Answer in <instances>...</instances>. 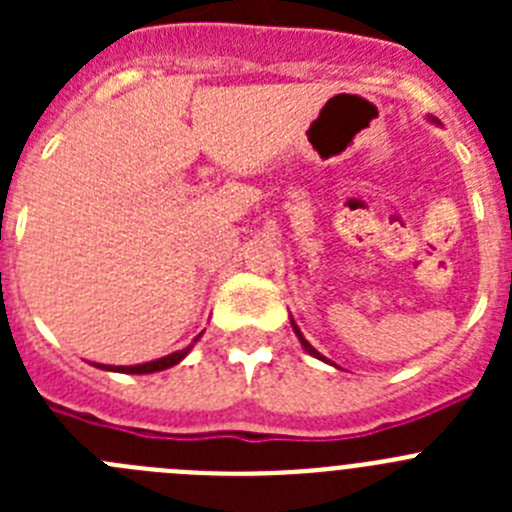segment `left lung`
I'll list each match as a JSON object with an SVG mask.
<instances>
[{
    "instance_id": "1",
    "label": "left lung",
    "mask_w": 512,
    "mask_h": 512,
    "mask_svg": "<svg viewBox=\"0 0 512 512\" xmlns=\"http://www.w3.org/2000/svg\"><path fill=\"white\" fill-rule=\"evenodd\" d=\"M428 120H431V122H436V125H438V120H436V117H428ZM289 323H292V330H295V336H297V338H300L302 348H305L307 354H310V356H315V359H320V361H325V364H330V361H328V359H325V356H323V354H320V351H315V348H312V346H310V341H307V338H305V336H302V330H300V328H297V323H295V320L289 318Z\"/></svg>"
}]
</instances>
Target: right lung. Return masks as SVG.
<instances>
[{
    "mask_svg": "<svg viewBox=\"0 0 512 512\" xmlns=\"http://www.w3.org/2000/svg\"><path fill=\"white\" fill-rule=\"evenodd\" d=\"M202 336V333H200ZM200 336L194 338L192 343H189L187 348H182V351H174V354L169 356H161V359L156 361H146V364H133V366H110V364H92L97 366V369H104V372H122V374H153V372H164V369H169V366H176L179 361L184 359V356L192 351V346L197 341H200Z\"/></svg>",
    "mask_w": 512,
    "mask_h": 512,
    "instance_id": "obj_1",
    "label": "right lung"
}]
</instances>
